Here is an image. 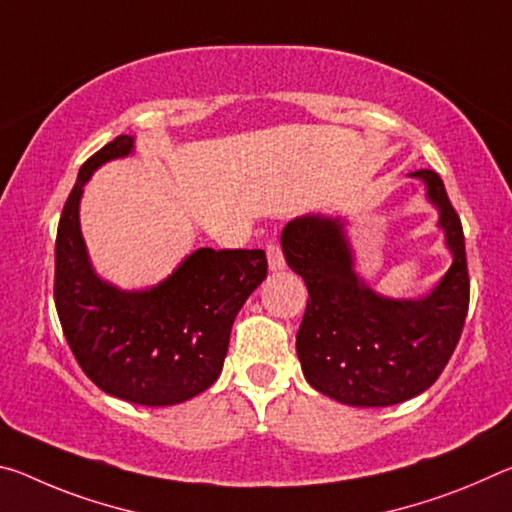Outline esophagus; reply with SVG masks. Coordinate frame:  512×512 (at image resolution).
<instances>
[{
    "label": "esophagus",
    "mask_w": 512,
    "mask_h": 512,
    "mask_svg": "<svg viewBox=\"0 0 512 512\" xmlns=\"http://www.w3.org/2000/svg\"><path fill=\"white\" fill-rule=\"evenodd\" d=\"M266 257H268V268H271V271H282V268L287 266L282 250L275 244V241H268L266 244Z\"/></svg>",
    "instance_id": "1"
}]
</instances>
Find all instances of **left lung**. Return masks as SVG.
Segmentation results:
<instances>
[{"mask_svg":"<svg viewBox=\"0 0 512 512\" xmlns=\"http://www.w3.org/2000/svg\"><path fill=\"white\" fill-rule=\"evenodd\" d=\"M409 176L427 187L452 253L449 271L424 298L395 300L372 291L354 271L341 219L307 214L282 230L284 259L309 291L296 336L302 375L341 404L391 406L424 393L461 339L470 305L463 225L436 171Z\"/></svg>","mask_w":512,"mask_h":512,"instance_id":"1","label":"left lung"}]
</instances>
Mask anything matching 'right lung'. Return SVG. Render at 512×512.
<instances>
[{"instance_id":"add662e5","label":"right lung","mask_w":512,"mask_h":512,"mask_svg":"<svg viewBox=\"0 0 512 512\" xmlns=\"http://www.w3.org/2000/svg\"><path fill=\"white\" fill-rule=\"evenodd\" d=\"M133 149V137L119 135L81 167L58 223L54 300L69 348L103 393L171 406L219 379L232 323L268 264L264 250L198 248L151 289L101 280L81 235L83 187L101 164Z\"/></svg>"}]
</instances>
